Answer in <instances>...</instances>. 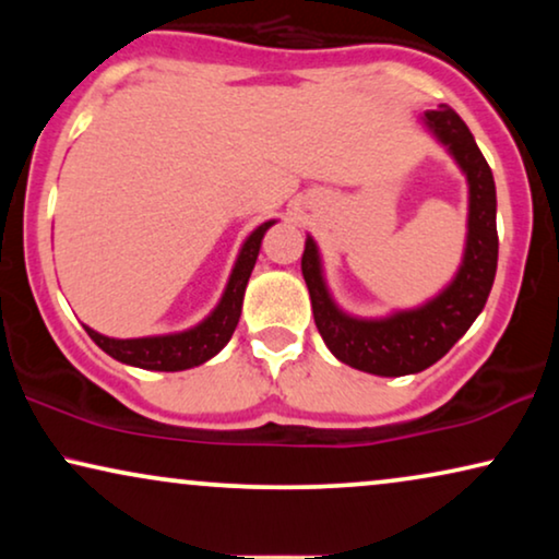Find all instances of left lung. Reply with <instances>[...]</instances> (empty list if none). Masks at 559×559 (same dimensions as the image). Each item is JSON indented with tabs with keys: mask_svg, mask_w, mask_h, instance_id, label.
Returning <instances> with one entry per match:
<instances>
[{
	"mask_svg": "<svg viewBox=\"0 0 559 559\" xmlns=\"http://www.w3.org/2000/svg\"><path fill=\"white\" fill-rule=\"evenodd\" d=\"M423 124L468 180V234L461 266L448 287L417 308L394 310L384 318L348 316L328 289L316 239H305L302 277L325 346L338 361L377 377H404L440 361L484 310L499 262L493 175L471 129L448 104L425 111Z\"/></svg>",
	"mask_w": 559,
	"mask_h": 559,
	"instance_id": "8db88e82",
	"label": "left lung"
}]
</instances>
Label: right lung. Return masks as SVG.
I'll list each match as a JSON object with an SVG mask.
<instances>
[{
    "label": "right lung",
    "mask_w": 559,
    "mask_h": 559,
    "mask_svg": "<svg viewBox=\"0 0 559 559\" xmlns=\"http://www.w3.org/2000/svg\"><path fill=\"white\" fill-rule=\"evenodd\" d=\"M277 221H264L262 226H257L247 236V241L239 249V257H236L234 270L228 274L224 295H221L216 308L211 310V316L203 318L198 325L180 333L147 335V338H109V335H102L94 328L83 325L91 335V341L102 350H106L111 358H117L121 364L136 366V369L186 371L205 364L231 341L236 323L241 318L243 293H247L251 270L257 264L259 247H262L264 234Z\"/></svg>",
    "instance_id": "obj_1"
}]
</instances>
